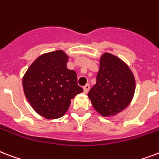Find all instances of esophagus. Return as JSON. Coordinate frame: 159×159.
Here are the masks:
<instances>
[{
  "instance_id": "obj_1",
  "label": "esophagus",
  "mask_w": 159,
  "mask_h": 159,
  "mask_svg": "<svg viewBox=\"0 0 159 159\" xmlns=\"http://www.w3.org/2000/svg\"><path fill=\"white\" fill-rule=\"evenodd\" d=\"M89 89H90V85L89 84H86L84 87H83V90H84L85 93H88Z\"/></svg>"
}]
</instances>
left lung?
<instances>
[{
	"label": "left lung",
	"instance_id": "8db88e82",
	"mask_svg": "<svg viewBox=\"0 0 159 159\" xmlns=\"http://www.w3.org/2000/svg\"><path fill=\"white\" fill-rule=\"evenodd\" d=\"M134 92L135 78L128 65L112 54H102L97 82L88 95L96 111L102 117L114 116L130 104Z\"/></svg>",
	"mask_w": 159,
	"mask_h": 159
}]
</instances>
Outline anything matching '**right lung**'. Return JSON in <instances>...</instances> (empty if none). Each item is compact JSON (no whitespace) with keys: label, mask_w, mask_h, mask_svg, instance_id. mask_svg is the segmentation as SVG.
Segmentation results:
<instances>
[{"label":"right lung","mask_w":159,"mask_h":159,"mask_svg":"<svg viewBox=\"0 0 159 159\" xmlns=\"http://www.w3.org/2000/svg\"><path fill=\"white\" fill-rule=\"evenodd\" d=\"M68 56L58 50L34 61L22 79L24 93L31 107L47 119L62 117L71 100L83 92L76 71L66 67Z\"/></svg>","instance_id":"1"}]
</instances>
